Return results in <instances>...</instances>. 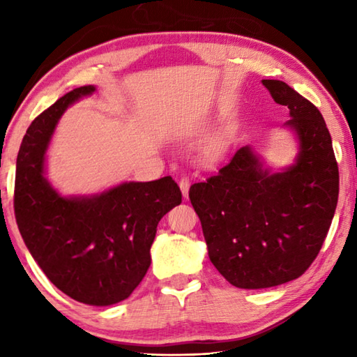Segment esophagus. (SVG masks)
Returning <instances> with one entry per match:
<instances>
[{
	"label": "esophagus",
	"mask_w": 357,
	"mask_h": 357,
	"mask_svg": "<svg viewBox=\"0 0 357 357\" xmlns=\"http://www.w3.org/2000/svg\"><path fill=\"white\" fill-rule=\"evenodd\" d=\"M179 187H181V192H183V197L187 198V195H189V187H190L189 176H181Z\"/></svg>",
	"instance_id": "esophagus-1"
}]
</instances>
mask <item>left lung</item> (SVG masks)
Segmentation results:
<instances>
[{
  "mask_svg": "<svg viewBox=\"0 0 357 357\" xmlns=\"http://www.w3.org/2000/svg\"><path fill=\"white\" fill-rule=\"evenodd\" d=\"M285 126L299 140L294 165L269 173L249 146L219 173L190 185L211 263L245 289L294 280L310 268L328 236L338 198V165L318 108L285 82L263 80Z\"/></svg>",
  "mask_w": 357,
  "mask_h": 357,
  "instance_id": "8db88e82",
  "label": "left lung"
}]
</instances>
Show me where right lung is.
I'll list each match as a JSON object with an SVG mask.
<instances>
[{
    "label": "right lung",
    "instance_id": "right-lung-1",
    "mask_svg": "<svg viewBox=\"0 0 357 357\" xmlns=\"http://www.w3.org/2000/svg\"><path fill=\"white\" fill-rule=\"evenodd\" d=\"M94 91L93 84L72 89L28 128L17 155L14 213L48 280L72 299L104 307L128 299L146 275L157 223L183 195L172 176L70 198L48 184L44 154L58 119Z\"/></svg>",
    "mask_w": 357,
    "mask_h": 357
}]
</instances>
